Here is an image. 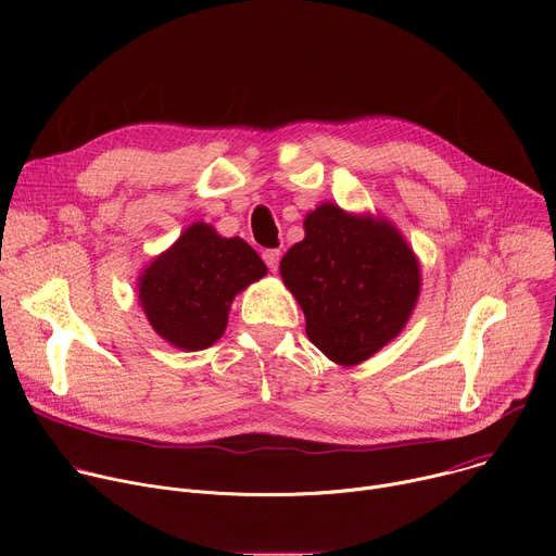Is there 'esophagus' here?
Wrapping results in <instances>:
<instances>
[{
  "label": "esophagus",
  "mask_w": 556,
  "mask_h": 556,
  "mask_svg": "<svg viewBox=\"0 0 556 556\" xmlns=\"http://www.w3.org/2000/svg\"><path fill=\"white\" fill-rule=\"evenodd\" d=\"M262 260L266 262V266H268V270H277V266H279V260H281V253L277 251V249H268V251H264L262 253Z\"/></svg>",
  "instance_id": "1"
}]
</instances>
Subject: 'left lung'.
<instances>
[{"label":"left lung","mask_w":556,"mask_h":556,"mask_svg":"<svg viewBox=\"0 0 556 556\" xmlns=\"http://www.w3.org/2000/svg\"><path fill=\"white\" fill-rule=\"evenodd\" d=\"M281 260L283 286L305 314V334L332 363L354 367L399 337L416 309L422 273L387 217L324 202Z\"/></svg>","instance_id":"obj_1"}]
</instances>
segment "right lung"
<instances>
[{
	"label": "right lung",
	"mask_w": 556,
	"mask_h": 556,
	"mask_svg": "<svg viewBox=\"0 0 556 556\" xmlns=\"http://www.w3.org/2000/svg\"><path fill=\"white\" fill-rule=\"evenodd\" d=\"M268 273L242 237L193 222L138 275L140 307L153 332L182 352L211 348L226 332L232 299Z\"/></svg>",
	"instance_id": "right-lung-1"
}]
</instances>
